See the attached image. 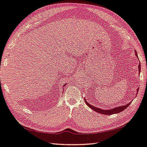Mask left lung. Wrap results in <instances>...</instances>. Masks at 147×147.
<instances>
[{
	"instance_id": "8db88e82",
	"label": "left lung",
	"mask_w": 147,
	"mask_h": 147,
	"mask_svg": "<svg viewBox=\"0 0 147 147\" xmlns=\"http://www.w3.org/2000/svg\"><path fill=\"white\" fill-rule=\"evenodd\" d=\"M134 53H135V55L136 56V57L138 59V54L136 50H134ZM140 61V60H139ZM138 72L139 73H140V71H141V64L140 63H139L138 65ZM138 90H139V88H137V90H136V95L138 93ZM84 100L85 101V103L87 105V106H88L89 108H90L92 110H93L94 111L97 112V113H101L103 115H113V114H116V113H120V112L123 111L125 110V109L127 108V107H128L129 105H131V102H129L127 104H126L125 105H123V106H118V107H115V108H111L110 109V110H104V109H102V108H97L96 106H94L93 105H91L90 104H89V103L86 100L85 98H84Z\"/></svg>"
}]
</instances>
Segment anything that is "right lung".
Returning <instances> with one entry per match:
<instances>
[{
	"label": "right lung",
	"mask_w": 147,
	"mask_h": 147,
	"mask_svg": "<svg viewBox=\"0 0 147 147\" xmlns=\"http://www.w3.org/2000/svg\"><path fill=\"white\" fill-rule=\"evenodd\" d=\"M65 85H66V84H64V85H63V88H64V87H65Z\"/></svg>",
	"instance_id": "right-lung-1"
}]
</instances>
